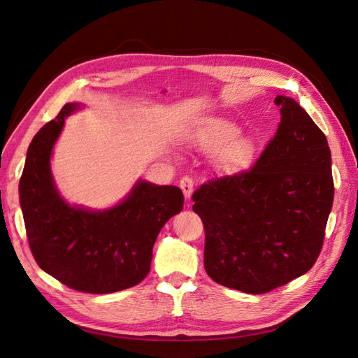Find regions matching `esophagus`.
I'll use <instances>...</instances> for the list:
<instances>
[{"label": "esophagus", "instance_id": "34e87169", "mask_svg": "<svg viewBox=\"0 0 358 358\" xmlns=\"http://www.w3.org/2000/svg\"><path fill=\"white\" fill-rule=\"evenodd\" d=\"M179 187H180V189L183 192V196H185V199L189 200L191 196H192V192H194V180L189 176L182 178Z\"/></svg>", "mask_w": 358, "mask_h": 358}]
</instances>
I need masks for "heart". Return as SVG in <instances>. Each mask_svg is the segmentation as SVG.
<instances>
[{"instance_id":"heart-1","label":"heart","mask_w":358,"mask_h":358,"mask_svg":"<svg viewBox=\"0 0 358 358\" xmlns=\"http://www.w3.org/2000/svg\"><path fill=\"white\" fill-rule=\"evenodd\" d=\"M233 124L222 119H210L197 125L189 134L192 145L206 154H217L218 166L224 170H234L251 159L252 148Z\"/></svg>"}]
</instances>
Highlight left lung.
Wrapping results in <instances>:
<instances>
[{"label":"left lung","mask_w":358,"mask_h":358,"mask_svg":"<svg viewBox=\"0 0 358 358\" xmlns=\"http://www.w3.org/2000/svg\"><path fill=\"white\" fill-rule=\"evenodd\" d=\"M280 124L255 164L194 192L204 268L227 288L263 294L309 272L333 206L331 154L306 110L278 95Z\"/></svg>","instance_id":"left-lung-1"}]
</instances>
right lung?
Masks as SVG:
<instances>
[{
    "label": "right lung",
    "mask_w": 358,
    "mask_h": 358,
    "mask_svg": "<svg viewBox=\"0 0 358 358\" xmlns=\"http://www.w3.org/2000/svg\"><path fill=\"white\" fill-rule=\"evenodd\" d=\"M82 107L66 104L32 138L19 182L20 209L41 270L76 291L107 294L145 279L157 237L182 210L183 194L178 187L140 179L109 209L92 210L64 200L50 158L66 117Z\"/></svg>",
    "instance_id": "obj_1"
}]
</instances>
